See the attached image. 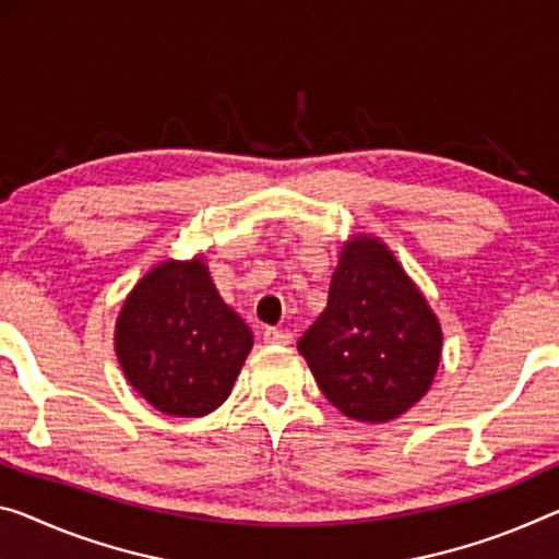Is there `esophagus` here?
<instances>
[{
  "label": "esophagus",
  "mask_w": 559,
  "mask_h": 559,
  "mask_svg": "<svg viewBox=\"0 0 559 559\" xmlns=\"http://www.w3.org/2000/svg\"><path fill=\"white\" fill-rule=\"evenodd\" d=\"M262 337L267 345H289L292 342V334L287 330H280V328H267L262 332Z\"/></svg>",
  "instance_id": "obj_1"
}]
</instances>
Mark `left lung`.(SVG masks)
<instances>
[{"mask_svg":"<svg viewBox=\"0 0 559 559\" xmlns=\"http://www.w3.org/2000/svg\"><path fill=\"white\" fill-rule=\"evenodd\" d=\"M334 407L388 423L432 384L442 332L425 297L377 239L347 242L328 309L297 342Z\"/></svg>","mask_w":559,"mask_h":559,"instance_id":"8db88e82","label":"left lung"}]
</instances>
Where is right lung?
I'll return each mask as SVG.
<instances>
[{
    "label": "right lung",
    "instance_id": "add662e5",
    "mask_svg": "<svg viewBox=\"0 0 559 559\" xmlns=\"http://www.w3.org/2000/svg\"><path fill=\"white\" fill-rule=\"evenodd\" d=\"M115 347L127 380L150 405L202 417L229 397L252 332L222 302L200 260H169L132 289Z\"/></svg>",
    "mask_w": 559,
    "mask_h": 559
}]
</instances>
